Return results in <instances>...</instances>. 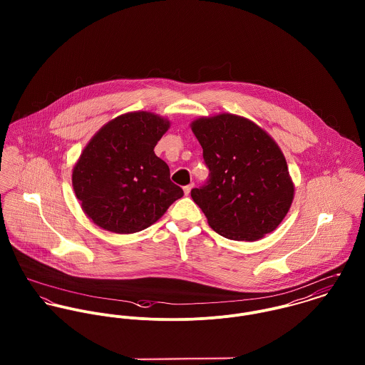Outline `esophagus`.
I'll use <instances>...</instances> for the list:
<instances>
[{"mask_svg": "<svg viewBox=\"0 0 365 365\" xmlns=\"http://www.w3.org/2000/svg\"><path fill=\"white\" fill-rule=\"evenodd\" d=\"M194 188V184H190V185H185L184 187V194L185 195H190V192H191V190Z\"/></svg>", "mask_w": 365, "mask_h": 365, "instance_id": "obj_1", "label": "esophagus"}]
</instances>
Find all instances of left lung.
I'll use <instances>...</instances> for the list:
<instances>
[{
  "mask_svg": "<svg viewBox=\"0 0 365 365\" xmlns=\"http://www.w3.org/2000/svg\"><path fill=\"white\" fill-rule=\"evenodd\" d=\"M191 129L210 171L191 197L209 226L226 239L246 242L275 230L291 208L294 182L274 139L232 113L198 118Z\"/></svg>",
  "mask_w": 365,
  "mask_h": 365,
  "instance_id": "8db88e82",
  "label": "left lung"
}]
</instances>
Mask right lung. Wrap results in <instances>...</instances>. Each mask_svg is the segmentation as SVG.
<instances>
[{
    "label": "right lung",
    "mask_w": 365,
    "mask_h": 365,
    "mask_svg": "<svg viewBox=\"0 0 365 365\" xmlns=\"http://www.w3.org/2000/svg\"><path fill=\"white\" fill-rule=\"evenodd\" d=\"M170 122L152 112L123 113L104 125L73 168L86 215L105 230L128 235L157 222L184 195L155 146Z\"/></svg>",
    "instance_id": "right-lung-1"
}]
</instances>
